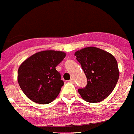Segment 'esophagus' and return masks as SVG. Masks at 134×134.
I'll use <instances>...</instances> for the list:
<instances>
[{
    "label": "esophagus",
    "instance_id": "esophagus-1",
    "mask_svg": "<svg viewBox=\"0 0 134 134\" xmlns=\"http://www.w3.org/2000/svg\"><path fill=\"white\" fill-rule=\"evenodd\" d=\"M69 82H70V83H74V82H75V80H74L73 78H71V79L69 80Z\"/></svg>",
    "mask_w": 134,
    "mask_h": 134
}]
</instances>
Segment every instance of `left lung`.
Listing matches in <instances>:
<instances>
[{"instance_id":"obj_1","label":"left lung","mask_w":134,"mask_h":134,"mask_svg":"<svg viewBox=\"0 0 134 134\" xmlns=\"http://www.w3.org/2000/svg\"><path fill=\"white\" fill-rule=\"evenodd\" d=\"M86 78L87 85L78 89L82 99L90 103L102 101L114 89L119 78L115 58L105 50L87 47L75 53Z\"/></svg>"}]
</instances>
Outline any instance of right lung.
I'll return each instance as SVG.
<instances>
[{"label":"right lung","instance_id":"obj_1","mask_svg":"<svg viewBox=\"0 0 134 134\" xmlns=\"http://www.w3.org/2000/svg\"><path fill=\"white\" fill-rule=\"evenodd\" d=\"M66 57L62 51L44 50L25 59L18 70V82L29 99L41 104H49L64 86L57 66Z\"/></svg>","mask_w":134,"mask_h":134}]
</instances>
